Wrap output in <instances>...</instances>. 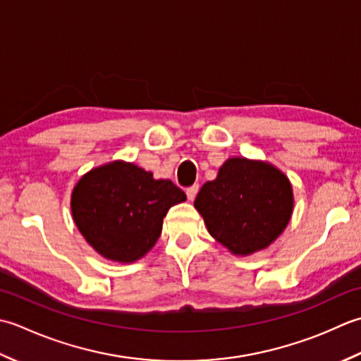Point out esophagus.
<instances>
[{"label":"esophagus","mask_w":361,"mask_h":361,"mask_svg":"<svg viewBox=\"0 0 361 361\" xmlns=\"http://www.w3.org/2000/svg\"><path fill=\"white\" fill-rule=\"evenodd\" d=\"M197 191H200V185H191L190 188H187V197H188V201H193L195 197H196V195H197Z\"/></svg>","instance_id":"esophagus-1"}]
</instances>
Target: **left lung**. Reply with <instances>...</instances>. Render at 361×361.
I'll use <instances>...</instances> for the list:
<instances>
[{"instance_id": "8db88e82", "label": "left lung", "mask_w": 361, "mask_h": 361, "mask_svg": "<svg viewBox=\"0 0 361 361\" xmlns=\"http://www.w3.org/2000/svg\"><path fill=\"white\" fill-rule=\"evenodd\" d=\"M293 188L268 161L227 159L215 180L205 182L195 200L207 231L235 255L268 247L290 223Z\"/></svg>"}]
</instances>
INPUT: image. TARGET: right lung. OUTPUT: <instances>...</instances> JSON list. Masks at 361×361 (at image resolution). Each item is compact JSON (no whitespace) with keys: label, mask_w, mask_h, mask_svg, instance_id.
<instances>
[{"label":"right lung","mask_w":361,"mask_h":361,"mask_svg":"<svg viewBox=\"0 0 361 361\" xmlns=\"http://www.w3.org/2000/svg\"><path fill=\"white\" fill-rule=\"evenodd\" d=\"M185 200L171 180H156L143 168L115 160L79 179L71 193V213L99 255L132 263L156 245L168 210Z\"/></svg>","instance_id":"1"}]
</instances>
